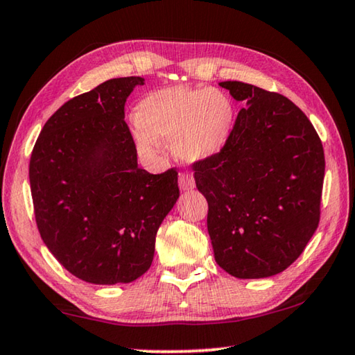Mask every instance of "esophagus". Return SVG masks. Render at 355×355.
<instances>
[{
	"label": "esophagus",
	"instance_id": "esophagus-1",
	"mask_svg": "<svg viewBox=\"0 0 355 355\" xmlns=\"http://www.w3.org/2000/svg\"><path fill=\"white\" fill-rule=\"evenodd\" d=\"M178 184L180 188L183 191H189V189H194L196 188V182H194V177L191 175L188 172H182L178 175Z\"/></svg>",
	"mask_w": 355,
	"mask_h": 355
}]
</instances>
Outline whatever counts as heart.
Returning a JSON list of instances; mask_svg holds the SVG:
<instances>
[{"instance_id":"1","label":"heart","mask_w":355,"mask_h":355,"mask_svg":"<svg viewBox=\"0 0 355 355\" xmlns=\"http://www.w3.org/2000/svg\"><path fill=\"white\" fill-rule=\"evenodd\" d=\"M232 100L219 89L173 86L147 94L136 105L133 136L142 155H153L161 141L186 163H199L225 146L233 128Z\"/></svg>"}]
</instances>
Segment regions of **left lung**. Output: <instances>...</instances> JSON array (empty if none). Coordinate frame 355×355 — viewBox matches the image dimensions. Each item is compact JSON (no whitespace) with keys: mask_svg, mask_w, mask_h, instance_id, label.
<instances>
[{"mask_svg":"<svg viewBox=\"0 0 355 355\" xmlns=\"http://www.w3.org/2000/svg\"><path fill=\"white\" fill-rule=\"evenodd\" d=\"M219 86L245 107L225 146L192 164L214 258L233 277H271L297 260L320 224L322 144L284 95L239 81Z\"/></svg>","mask_w":355,"mask_h":355,"instance_id":"1","label":"left lung"}]
</instances>
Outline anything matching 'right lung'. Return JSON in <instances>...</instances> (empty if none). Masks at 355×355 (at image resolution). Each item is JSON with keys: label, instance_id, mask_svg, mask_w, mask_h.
I'll return each mask as SVG.
<instances>
[{"label": "right lung", "instance_id": "obj_1", "mask_svg": "<svg viewBox=\"0 0 355 355\" xmlns=\"http://www.w3.org/2000/svg\"><path fill=\"white\" fill-rule=\"evenodd\" d=\"M144 78L105 81L46 120L29 159L35 224L75 277L130 284L152 266L156 232L180 196L177 167H137L125 103Z\"/></svg>", "mask_w": 355, "mask_h": 355}]
</instances>
